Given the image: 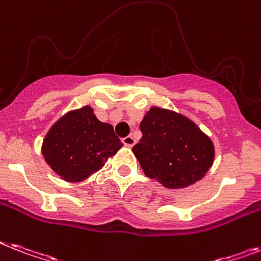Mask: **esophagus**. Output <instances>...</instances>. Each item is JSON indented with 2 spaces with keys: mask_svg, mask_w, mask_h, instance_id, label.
Returning <instances> with one entry per match:
<instances>
[{
  "mask_svg": "<svg viewBox=\"0 0 261 261\" xmlns=\"http://www.w3.org/2000/svg\"><path fill=\"white\" fill-rule=\"evenodd\" d=\"M122 142H123V145L127 146V147H133V146L135 145V139L133 137H131V135H128V137L123 138V139H122Z\"/></svg>",
  "mask_w": 261,
  "mask_h": 261,
  "instance_id": "obj_1",
  "label": "esophagus"
}]
</instances>
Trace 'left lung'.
<instances>
[{"instance_id": "obj_1", "label": "left lung", "mask_w": 261, "mask_h": 261, "mask_svg": "<svg viewBox=\"0 0 261 261\" xmlns=\"http://www.w3.org/2000/svg\"><path fill=\"white\" fill-rule=\"evenodd\" d=\"M133 147L145 174L167 189H184L204 178L215 161V145L188 116L151 107Z\"/></svg>"}]
</instances>
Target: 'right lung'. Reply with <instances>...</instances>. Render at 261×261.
<instances>
[{
    "instance_id": "add662e5",
    "label": "right lung",
    "mask_w": 261,
    "mask_h": 261,
    "mask_svg": "<svg viewBox=\"0 0 261 261\" xmlns=\"http://www.w3.org/2000/svg\"><path fill=\"white\" fill-rule=\"evenodd\" d=\"M123 143L110 123L97 119L91 106L71 110L46 133L41 154L65 182H82L99 171Z\"/></svg>"
}]
</instances>
